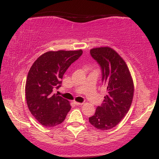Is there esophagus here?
<instances>
[{
  "mask_svg": "<svg viewBox=\"0 0 159 159\" xmlns=\"http://www.w3.org/2000/svg\"><path fill=\"white\" fill-rule=\"evenodd\" d=\"M74 103H75L76 106H82V104H83L82 103H79V102H76V101L74 102Z\"/></svg>",
  "mask_w": 159,
  "mask_h": 159,
  "instance_id": "1",
  "label": "esophagus"
}]
</instances>
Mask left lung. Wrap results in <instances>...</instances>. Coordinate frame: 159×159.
Masks as SVG:
<instances>
[{
    "label": "left lung",
    "instance_id": "left-lung-1",
    "mask_svg": "<svg viewBox=\"0 0 159 159\" xmlns=\"http://www.w3.org/2000/svg\"><path fill=\"white\" fill-rule=\"evenodd\" d=\"M90 55L101 66L107 95L89 121L96 129L108 130L129 111L134 95L133 80L125 61L111 48H95L90 50Z\"/></svg>",
    "mask_w": 159,
    "mask_h": 159
}]
</instances>
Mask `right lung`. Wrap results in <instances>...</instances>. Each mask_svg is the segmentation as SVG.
Here are the masks:
<instances>
[{
  "label": "right lung",
  "mask_w": 159,
  "mask_h": 159,
  "mask_svg": "<svg viewBox=\"0 0 159 159\" xmlns=\"http://www.w3.org/2000/svg\"><path fill=\"white\" fill-rule=\"evenodd\" d=\"M82 54V50L48 51L30 68L25 86L27 104L32 116L45 127L60 125L70 111L69 102L53 90L61 86L63 75Z\"/></svg>",
  "instance_id": "right-lung-1"
}]
</instances>
